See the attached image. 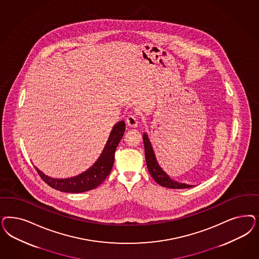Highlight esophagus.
Here are the masks:
<instances>
[{
    "label": "esophagus",
    "mask_w": 259,
    "mask_h": 259,
    "mask_svg": "<svg viewBox=\"0 0 259 259\" xmlns=\"http://www.w3.org/2000/svg\"><path fill=\"white\" fill-rule=\"evenodd\" d=\"M125 123L131 127H136L138 125V118L135 114H130L125 119Z\"/></svg>",
    "instance_id": "1"
}]
</instances>
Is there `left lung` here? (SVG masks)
I'll list each match as a JSON object with an SVG mask.
<instances>
[{"label":"left lung","mask_w":259,"mask_h":259,"mask_svg":"<svg viewBox=\"0 0 259 259\" xmlns=\"http://www.w3.org/2000/svg\"><path fill=\"white\" fill-rule=\"evenodd\" d=\"M143 140H144V147H145L147 167H148L150 176L154 179V181L156 183L159 184L162 187L169 188V189H187V188L193 187L192 185L176 182L167 176V174L159 166L157 160L155 158L154 152H153L152 146L150 144V139L147 134H143Z\"/></svg>","instance_id":"left-lung-1"}]
</instances>
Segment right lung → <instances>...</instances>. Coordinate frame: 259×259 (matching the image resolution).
Wrapping results in <instances>:
<instances>
[{
  "mask_svg": "<svg viewBox=\"0 0 259 259\" xmlns=\"http://www.w3.org/2000/svg\"><path fill=\"white\" fill-rule=\"evenodd\" d=\"M125 130V122H118L109 134V140L102 151L100 157L88 170L79 176L66 179H57L44 175L38 167H35V168L46 183L60 192L79 193L93 190L103 183L109 176L114 163L115 150L124 135Z\"/></svg>",
  "mask_w": 259,
  "mask_h": 259,
  "instance_id": "add662e5",
  "label": "right lung"
}]
</instances>
